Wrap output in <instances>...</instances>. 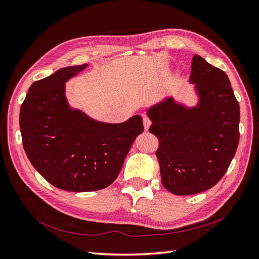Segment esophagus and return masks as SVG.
I'll return each mask as SVG.
<instances>
[{
	"instance_id": "34e87169",
	"label": "esophagus",
	"mask_w": 259,
	"mask_h": 259,
	"mask_svg": "<svg viewBox=\"0 0 259 259\" xmlns=\"http://www.w3.org/2000/svg\"><path fill=\"white\" fill-rule=\"evenodd\" d=\"M143 121H144V127H145V130L148 131V128H149V126H150V124H151L150 120H149V118H147V117H144Z\"/></svg>"
}]
</instances>
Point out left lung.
Returning <instances> with one entry per match:
<instances>
[{
  "label": "left lung",
  "instance_id": "8db88e82",
  "mask_svg": "<svg viewBox=\"0 0 259 259\" xmlns=\"http://www.w3.org/2000/svg\"><path fill=\"white\" fill-rule=\"evenodd\" d=\"M190 82L198 95L195 107L169 97L147 111L149 132L159 139L156 156L162 185L180 196L218 183L240 139V106L227 74L195 54Z\"/></svg>",
  "mask_w": 259,
  "mask_h": 259
}]
</instances>
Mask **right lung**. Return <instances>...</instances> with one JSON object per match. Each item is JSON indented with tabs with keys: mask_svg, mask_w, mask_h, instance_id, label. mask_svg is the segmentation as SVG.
<instances>
[{
	"mask_svg": "<svg viewBox=\"0 0 259 259\" xmlns=\"http://www.w3.org/2000/svg\"><path fill=\"white\" fill-rule=\"evenodd\" d=\"M87 66H67L34 81L19 113L29 161L49 183L68 192H94L112 184L144 132L141 115L111 124L69 107L65 82Z\"/></svg>",
	"mask_w": 259,
	"mask_h": 259,
	"instance_id": "right-lung-1",
	"label": "right lung"
}]
</instances>
